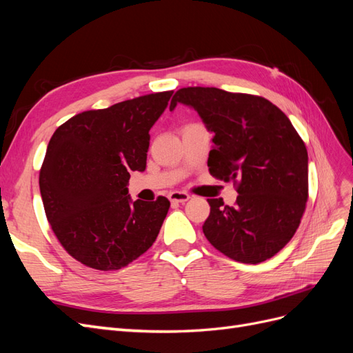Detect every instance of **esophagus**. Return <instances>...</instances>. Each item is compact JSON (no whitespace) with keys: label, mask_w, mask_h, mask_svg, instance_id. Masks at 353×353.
Listing matches in <instances>:
<instances>
[{"label":"esophagus","mask_w":353,"mask_h":353,"mask_svg":"<svg viewBox=\"0 0 353 353\" xmlns=\"http://www.w3.org/2000/svg\"><path fill=\"white\" fill-rule=\"evenodd\" d=\"M169 200L172 203H185L190 200V196L184 191H172V193H169Z\"/></svg>","instance_id":"obj_1"}]
</instances>
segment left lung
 <instances>
[{
  "instance_id": "8db88e82",
  "label": "left lung",
  "mask_w": 353,
  "mask_h": 353,
  "mask_svg": "<svg viewBox=\"0 0 353 353\" xmlns=\"http://www.w3.org/2000/svg\"><path fill=\"white\" fill-rule=\"evenodd\" d=\"M193 108L213 132L212 176L237 184L234 206L208 199L203 232L213 248L241 263L272 258L292 240L307 201V152L290 119L263 97L188 87L176 104Z\"/></svg>"
}]
</instances>
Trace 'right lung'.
<instances>
[{"label":"right lung","instance_id":"add662e5","mask_svg":"<svg viewBox=\"0 0 353 353\" xmlns=\"http://www.w3.org/2000/svg\"><path fill=\"white\" fill-rule=\"evenodd\" d=\"M174 91L82 112L60 125L39 172L46 215L57 240L81 263L121 270L152 248L170 203L132 201L131 172H144L148 131Z\"/></svg>","mask_w":353,"mask_h":353}]
</instances>
